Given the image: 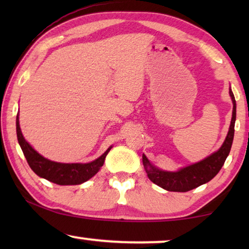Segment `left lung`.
Returning a JSON list of instances; mask_svg holds the SVG:
<instances>
[{
  "label": "left lung",
  "instance_id": "1",
  "mask_svg": "<svg viewBox=\"0 0 249 249\" xmlns=\"http://www.w3.org/2000/svg\"><path fill=\"white\" fill-rule=\"evenodd\" d=\"M230 95L233 101V115H231V126L225 138V142L216 153H214L210 157L205 158L200 162L195 165L182 168L179 171L170 172L163 171L154 167L149 162L145 155H142V163H144L147 176L155 184L159 185L162 189L174 192H187L192 189L200 187L201 184L209 182L211 179L215 177L221 168L224 165L225 160L231 151V144L234 138V127L236 120V101L234 94L230 89Z\"/></svg>",
  "mask_w": 249,
  "mask_h": 249
}]
</instances>
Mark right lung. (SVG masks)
<instances>
[{
	"mask_svg": "<svg viewBox=\"0 0 249 249\" xmlns=\"http://www.w3.org/2000/svg\"><path fill=\"white\" fill-rule=\"evenodd\" d=\"M16 134L18 144L32 170L41 178L59 185L81 184L91 179L103 166L105 157L112 148L109 147L101 157L89 163H60L46 159L25 141L20 132L18 113L16 116Z\"/></svg>",
	"mask_w": 249,
	"mask_h": 249,
	"instance_id": "right-lung-1",
	"label": "right lung"
}]
</instances>
